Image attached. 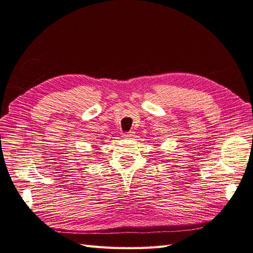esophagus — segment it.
<instances>
[{
  "label": "esophagus",
  "instance_id": "1",
  "mask_svg": "<svg viewBox=\"0 0 253 253\" xmlns=\"http://www.w3.org/2000/svg\"><path fill=\"white\" fill-rule=\"evenodd\" d=\"M124 137H125L126 139H132V138L134 137V132H133V131H129V132H127V133L124 134Z\"/></svg>",
  "mask_w": 253,
  "mask_h": 253
}]
</instances>
